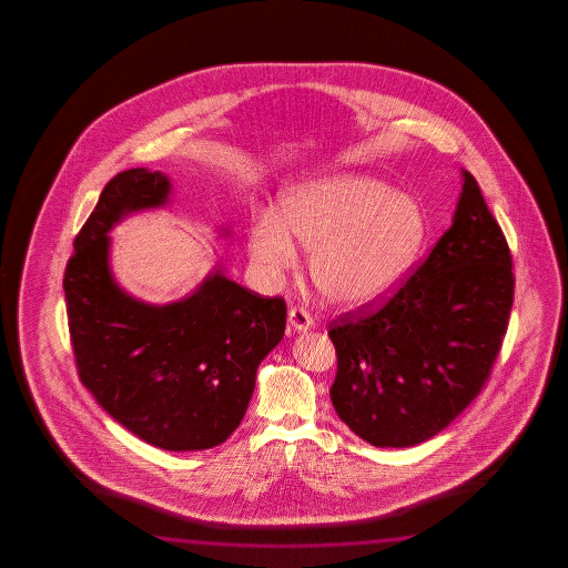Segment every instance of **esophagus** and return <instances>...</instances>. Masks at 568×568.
<instances>
[{
    "mask_svg": "<svg viewBox=\"0 0 568 568\" xmlns=\"http://www.w3.org/2000/svg\"><path fill=\"white\" fill-rule=\"evenodd\" d=\"M288 324L294 332H308L314 327V320L304 308H292L288 312Z\"/></svg>",
    "mask_w": 568,
    "mask_h": 568,
    "instance_id": "34e87169",
    "label": "esophagus"
}]
</instances>
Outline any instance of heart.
I'll list each match as a JSON object with an SVG mask.
<instances>
[{
	"instance_id": "1",
	"label": "heart",
	"mask_w": 568,
	"mask_h": 568,
	"mask_svg": "<svg viewBox=\"0 0 568 568\" xmlns=\"http://www.w3.org/2000/svg\"><path fill=\"white\" fill-rule=\"evenodd\" d=\"M429 234V216L412 193L367 174H329L294 184L278 214L260 212L246 234L254 268L276 278L312 248L310 272L337 306L359 310L394 294L412 272Z\"/></svg>"
}]
</instances>
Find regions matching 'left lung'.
Masks as SVG:
<instances>
[{"mask_svg":"<svg viewBox=\"0 0 568 568\" xmlns=\"http://www.w3.org/2000/svg\"><path fill=\"white\" fill-rule=\"evenodd\" d=\"M452 226L414 276L372 314L329 329L339 419L375 447L432 439L479 395L509 324V246L471 173Z\"/></svg>","mask_w":568,"mask_h":568,"instance_id":"8db88e82","label":"left lung"}]
</instances>
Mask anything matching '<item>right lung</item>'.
Returning <instances> with one entry per match:
<instances>
[{
    "instance_id": "add662e5",
    "label": "right lung",
    "mask_w": 568,
    "mask_h": 568,
    "mask_svg": "<svg viewBox=\"0 0 568 568\" xmlns=\"http://www.w3.org/2000/svg\"><path fill=\"white\" fill-rule=\"evenodd\" d=\"M171 193L161 171L113 176L73 242L63 290L79 377L97 404L149 445L202 452L241 425L258 366L284 337L286 304L226 278L221 264L163 306L121 288L109 231L131 212L169 204Z\"/></svg>"
}]
</instances>
